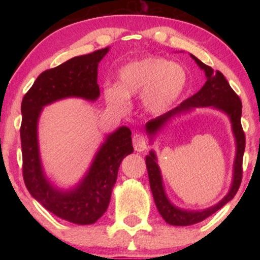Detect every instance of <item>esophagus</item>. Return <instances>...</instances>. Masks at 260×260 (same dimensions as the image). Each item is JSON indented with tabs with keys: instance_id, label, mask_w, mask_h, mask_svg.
<instances>
[{
	"instance_id": "esophagus-1",
	"label": "esophagus",
	"mask_w": 260,
	"mask_h": 260,
	"mask_svg": "<svg viewBox=\"0 0 260 260\" xmlns=\"http://www.w3.org/2000/svg\"><path fill=\"white\" fill-rule=\"evenodd\" d=\"M133 144H134L135 150L138 151V152L147 150L148 142H147V138H145L144 135L135 134L134 137H133Z\"/></svg>"
}]
</instances>
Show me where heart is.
<instances>
[{
	"label": "heart",
	"mask_w": 260,
	"mask_h": 260,
	"mask_svg": "<svg viewBox=\"0 0 260 260\" xmlns=\"http://www.w3.org/2000/svg\"><path fill=\"white\" fill-rule=\"evenodd\" d=\"M117 85L104 88L106 102L123 110L127 98L142 94L148 112L159 115L172 108L186 90L188 74L183 66L161 56H145L125 63L117 73Z\"/></svg>",
	"instance_id": "b5f03b06"
}]
</instances>
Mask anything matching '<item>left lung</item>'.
<instances>
[{"instance_id":"left-lung-1","label":"left lung","mask_w":260,"mask_h":260,"mask_svg":"<svg viewBox=\"0 0 260 260\" xmlns=\"http://www.w3.org/2000/svg\"><path fill=\"white\" fill-rule=\"evenodd\" d=\"M191 58L195 60L198 66L205 71L206 83L200 91L190 98L181 103L177 108L170 110L165 115L157 117V118L149 120L145 124V131L150 137V141L159 133L167 123L169 122L173 117L182 115V113L189 112L195 108H208L211 106L213 109L222 111L229 116L232 125V131L236 140V158L233 163V179L231 188L222 200L218 204L212 206V207L202 209V211H187V209H181L174 206L167 197L165 186H163V180L161 175V170L157 165V157L154 150L149 151V155L145 156V163H147L149 183H150L151 193L154 197V201L158 213L161 214L167 223L173 226H189L198 223L208 218L209 215L214 214L216 211L223 207L227 202L232 200L234 195L237 194L239 186L241 183V176H243V156L245 151V134L241 126V101L238 97L236 92L230 86L229 81L223 77V74L219 71H214L212 67L205 65L200 61L197 56L190 54Z\"/></svg>"}]
</instances>
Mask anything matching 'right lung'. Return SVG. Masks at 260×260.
<instances>
[{
	"label": "right lung",
	"instance_id": "1",
	"mask_svg": "<svg viewBox=\"0 0 260 260\" xmlns=\"http://www.w3.org/2000/svg\"><path fill=\"white\" fill-rule=\"evenodd\" d=\"M109 47L42 72L24 94L21 104V147L23 180L31 197L53 214L77 225L94 223L106 212L120 163L134 151L131 131L120 126L106 136L90 168L77 186L69 190L53 186L45 175L39 151L38 123L44 106L65 98L97 101L98 63Z\"/></svg>",
	"mask_w": 260,
	"mask_h": 260
}]
</instances>
